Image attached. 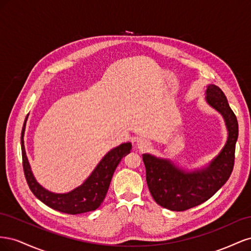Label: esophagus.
Listing matches in <instances>:
<instances>
[{
    "instance_id": "obj_1",
    "label": "esophagus",
    "mask_w": 251,
    "mask_h": 251,
    "mask_svg": "<svg viewBox=\"0 0 251 251\" xmlns=\"http://www.w3.org/2000/svg\"><path fill=\"white\" fill-rule=\"evenodd\" d=\"M136 146H137V148L141 151H146L147 149L150 148L151 143L144 138H138L137 140H136Z\"/></svg>"
}]
</instances>
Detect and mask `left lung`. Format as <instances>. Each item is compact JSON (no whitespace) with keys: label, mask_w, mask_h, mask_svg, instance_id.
<instances>
[{"label":"left lung","mask_w":251,"mask_h":251,"mask_svg":"<svg viewBox=\"0 0 251 251\" xmlns=\"http://www.w3.org/2000/svg\"><path fill=\"white\" fill-rule=\"evenodd\" d=\"M206 101L221 113L228 137L220 154L202 170L185 172L168 159L143 154L148 186L160 206L173 211L189 209L211 198L229 179L234 164L239 126L223 91L215 85L206 90Z\"/></svg>","instance_id":"1"}]
</instances>
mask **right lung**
<instances>
[{"instance_id":"1","label":"right lung","mask_w":251,"mask_h":251,"mask_svg":"<svg viewBox=\"0 0 251 251\" xmlns=\"http://www.w3.org/2000/svg\"><path fill=\"white\" fill-rule=\"evenodd\" d=\"M27 117L22 128L21 147L25 178L33 195L44 204H46L47 206L60 212H65V214L78 215L97 209L105 198L113 174L115 172L117 165L123 157L126 156L131 151V142L123 143L119 147L111 150L101 159L92 174L81 185L67 194H54L47 191V189H45L42 185L37 183L31 169H30L24 147V133Z\"/></svg>"}]
</instances>
